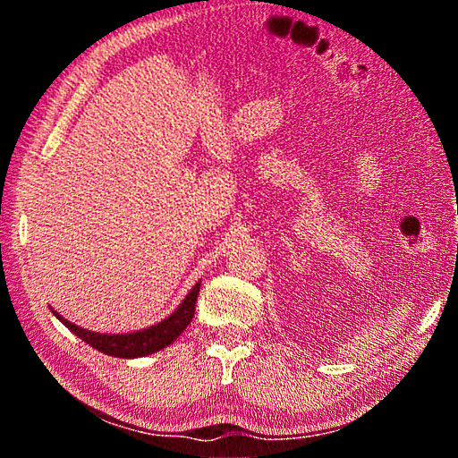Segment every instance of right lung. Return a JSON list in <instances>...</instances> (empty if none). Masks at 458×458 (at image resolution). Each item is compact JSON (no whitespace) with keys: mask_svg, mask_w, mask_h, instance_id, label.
<instances>
[{"mask_svg":"<svg viewBox=\"0 0 458 458\" xmlns=\"http://www.w3.org/2000/svg\"><path fill=\"white\" fill-rule=\"evenodd\" d=\"M199 283H196V286L185 294L182 305L177 307L172 315L165 317L164 321L133 333H113V335L111 333H95V331L82 329L79 325L64 319V317L54 311V309L52 313L56 315V319L64 323L74 335H79L82 341H87L89 345H92L98 352L113 355V358H125V360L143 358V355L155 353L164 350V347H167L169 344H174V341L182 335L183 329L188 327L193 313H196Z\"/></svg>","mask_w":458,"mask_h":458,"instance_id":"obj_1","label":"right lung"}]
</instances>
